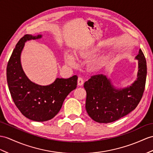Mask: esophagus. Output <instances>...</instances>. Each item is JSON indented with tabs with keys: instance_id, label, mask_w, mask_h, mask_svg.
<instances>
[{
	"instance_id": "esophagus-1",
	"label": "esophagus",
	"mask_w": 153,
	"mask_h": 153,
	"mask_svg": "<svg viewBox=\"0 0 153 153\" xmlns=\"http://www.w3.org/2000/svg\"><path fill=\"white\" fill-rule=\"evenodd\" d=\"M78 85H79V86H81V85H82L84 84V80L81 77H79V79H78Z\"/></svg>"
}]
</instances>
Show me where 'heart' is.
Returning <instances> with one entry per match:
<instances>
[{"mask_svg": "<svg viewBox=\"0 0 153 153\" xmlns=\"http://www.w3.org/2000/svg\"><path fill=\"white\" fill-rule=\"evenodd\" d=\"M101 52V48L99 47H95L90 48V49L85 50V51H81L79 53H76V55L77 57L84 59H91L95 57L97 55L99 54ZM64 60L66 64L69 65H74L75 61L73 56L69 54L65 53L64 55ZM107 62V58L106 57H101L95 61L91 62L89 64V70L91 71H95L100 69L101 68L105 65Z\"/></svg>", "mask_w": 153, "mask_h": 153, "instance_id": "obj_1", "label": "heart"}]
</instances>
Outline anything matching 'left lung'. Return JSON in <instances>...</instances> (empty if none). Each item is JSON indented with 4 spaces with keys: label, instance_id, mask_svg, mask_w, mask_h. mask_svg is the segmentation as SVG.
Listing matches in <instances>:
<instances>
[{
    "label": "left lung",
    "instance_id": "1",
    "mask_svg": "<svg viewBox=\"0 0 153 153\" xmlns=\"http://www.w3.org/2000/svg\"><path fill=\"white\" fill-rule=\"evenodd\" d=\"M135 59L138 61L137 79L126 88H117L104 74L92 76L85 82V109L89 116L100 123L118 120L134 110L143 94L147 76V63L142 51Z\"/></svg>",
    "mask_w": 153,
    "mask_h": 153
}]
</instances>
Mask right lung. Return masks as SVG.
Returning <instances> with one entry per match:
<instances>
[{
    "label": "right lung",
    "instance_id": "add662e5",
    "mask_svg": "<svg viewBox=\"0 0 153 153\" xmlns=\"http://www.w3.org/2000/svg\"><path fill=\"white\" fill-rule=\"evenodd\" d=\"M42 38V34L25 35L17 43L6 69L7 82L15 105L26 117L38 122L56 115L66 97L76 89L78 80L76 75L68 79L57 78L53 83L41 85L28 79L22 68V51L27 41Z\"/></svg>",
    "mask_w": 153,
    "mask_h": 153
}]
</instances>
